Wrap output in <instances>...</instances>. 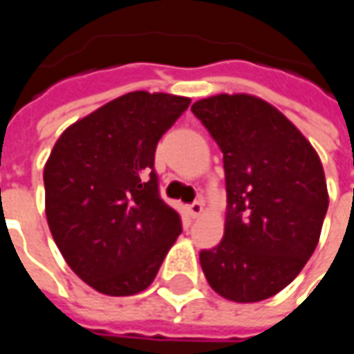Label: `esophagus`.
I'll use <instances>...</instances> for the list:
<instances>
[{
	"instance_id": "1",
	"label": "esophagus",
	"mask_w": 354,
	"mask_h": 354,
	"mask_svg": "<svg viewBox=\"0 0 354 354\" xmlns=\"http://www.w3.org/2000/svg\"><path fill=\"white\" fill-rule=\"evenodd\" d=\"M187 212L192 218H197L203 214V203L201 201H194L192 205H187Z\"/></svg>"
}]
</instances>
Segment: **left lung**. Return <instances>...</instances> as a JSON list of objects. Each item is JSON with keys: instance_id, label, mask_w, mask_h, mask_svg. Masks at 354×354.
I'll use <instances>...</instances> for the list:
<instances>
[{"instance_id": "1", "label": "left lung", "mask_w": 354, "mask_h": 354, "mask_svg": "<svg viewBox=\"0 0 354 354\" xmlns=\"http://www.w3.org/2000/svg\"><path fill=\"white\" fill-rule=\"evenodd\" d=\"M224 155V237L199 253L218 295L257 303L289 286L315 253L328 211L322 162L297 126L249 93L195 101Z\"/></svg>"}]
</instances>
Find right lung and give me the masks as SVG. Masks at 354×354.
<instances>
[{
	"instance_id": "right-lung-1",
	"label": "right lung",
	"mask_w": 354,
	"mask_h": 354,
	"mask_svg": "<svg viewBox=\"0 0 354 354\" xmlns=\"http://www.w3.org/2000/svg\"><path fill=\"white\" fill-rule=\"evenodd\" d=\"M192 100L130 91L76 120L44 167L46 216L73 272L113 297L151 286L182 234L153 170L162 134Z\"/></svg>"
}]
</instances>
